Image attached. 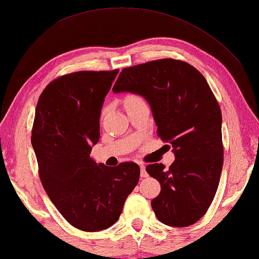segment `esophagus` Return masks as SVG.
I'll return each mask as SVG.
<instances>
[{"instance_id": "1", "label": "esophagus", "mask_w": 259, "mask_h": 259, "mask_svg": "<svg viewBox=\"0 0 259 259\" xmlns=\"http://www.w3.org/2000/svg\"><path fill=\"white\" fill-rule=\"evenodd\" d=\"M140 169H141V177H148V172H147V169H145V165L141 164Z\"/></svg>"}]
</instances>
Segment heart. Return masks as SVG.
Masks as SVG:
<instances>
[{
  "label": "heart",
  "mask_w": 259,
  "mask_h": 259,
  "mask_svg": "<svg viewBox=\"0 0 259 259\" xmlns=\"http://www.w3.org/2000/svg\"><path fill=\"white\" fill-rule=\"evenodd\" d=\"M141 98L140 97H137V96H134V95H130V96H128L124 100V104H126V103H133V102H137V101H140Z\"/></svg>",
  "instance_id": "obj_1"
}]
</instances>
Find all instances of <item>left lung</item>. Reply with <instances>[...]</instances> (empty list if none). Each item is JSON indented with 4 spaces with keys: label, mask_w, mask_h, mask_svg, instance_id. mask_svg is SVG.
I'll list each match as a JSON object with an SVG mask.
<instances>
[{
    "label": "left lung",
    "mask_w": 259,
    "mask_h": 259,
    "mask_svg": "<svg viewBox=\"0 0 259 259\" xmlns=\"http://www.w3.org/2000/svg\"><path fill=\"white\" fill-rule=\"evenodd\" d=\"M112 92L140 95L150 105L175 161L147 166L161 184L151 201L162 223L184 228L201 220L216 194L223 167L222 114L206 79L192 65L164 58L123 69Z\"/></svg>",
    "instance_id": "1"
}]
</instances>
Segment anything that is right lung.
Instances as JSON below:
<instances>
[{"instance_id": "1", "label": "right lung", "mask_w": 259, "mask_h": 259, "mask_svg": "<svg viewBox=\"0 0 259 259\" xmlns=\"http://www.w3.org/2000/svg\"><path fill=\"white\" fill-rule=\"evenodd\" d=\"M118 70L77 71L49 83L39 96L31 144L43 188L72 227L108 229L140 180V166L109 167L90 152L100 140L104 97Z\"/></svg>"}]
</instances>
